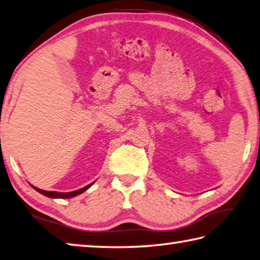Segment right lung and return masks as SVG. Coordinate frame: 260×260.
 I'll return each mask as SVG.
<instances>
[{
	"label": "right lung",
	"instance_id": "obj_1",
	"mask_svg": "<svg viewBox=\"0 0 260 260\" xmlns=\"http://www.w3.org/2000/svg\"><path fill=\"white\" fill-rule=\"evenodd\" d=\"M92 184H93V183H92ZM92 184H89V185L85 186V187H83V188H79V190H77V191L66 192V193H63V192H54V191H44V190H41V188H37V187L32 186V185H31V186L34 187L37 192L42 193V194L45 196V197L55 198V199H69V198L76 197V196H78V194H81V193H83L84 191H86L89 186H92Z\"/></svg>",
	"mask_w": 260,
	"mask_h": 260
}]
</instances>
